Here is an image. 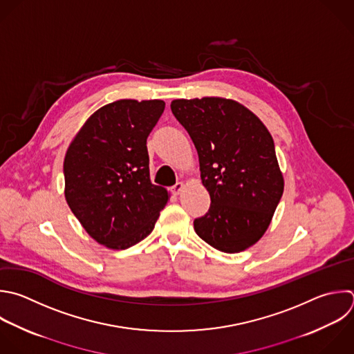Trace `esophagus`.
Listing matches in <instances>:
<instances>
[{
    "label": "esophagus",
    "instance_id": "esophagus-1",
    "mask_svg": "<svg viewBox=\"0 0 354 354\" xmlns=\"http://www.w3.org/2000/svg\"><path fill=\"white\" fill-rule=\"evenodd\" d=\"M183 188H184V183L178 181L177 184H174V185L171 187V194H174V195H178V194L183 191Z\"/></svg>",
    "mask_w": 354,
    "mask_h": 354
}]
</instances>
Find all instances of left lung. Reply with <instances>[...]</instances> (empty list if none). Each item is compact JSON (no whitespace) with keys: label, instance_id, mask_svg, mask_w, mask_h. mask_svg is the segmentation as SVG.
Segmentation results:
<instances>
[{"label":"left lung","instance_id":"left-lung-1","mask_svg":"<svg viewBox=\"0 0 354 354\" xmlns=\"http://www.w3.org/2000/svg\"><path fill=\"white\" fill-rule=\"evenodd\" d=\"M170 108L198 151L212 201L194 220L195 232L225 253L248 249L268 228L283 192L271 134L232 100H174Z\"/></svg>","mask_w":354,"mask_h":354}]
</instances>
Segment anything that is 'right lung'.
<instances>
[{
    "mask_svg": "<svg viewBox=\"0 0 354 354\" xmlns=\"http://www.w3.org/2000/svg\"><path fill=\"white\" fill-rule=\"evenodd\" d=\"M165 111L160 100H120L93 113L64 162L66 202L101 245L127 249L147 238L169 201L149 178L147 138Z\"/></svg>",
    "mask_w": 354,
    "mask_h": 354,
    "instance_id": "1",
    "label": "right lung"
}]
</instances>
